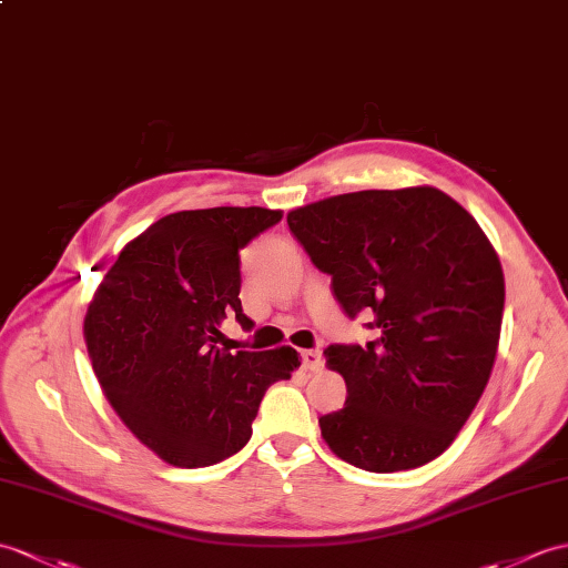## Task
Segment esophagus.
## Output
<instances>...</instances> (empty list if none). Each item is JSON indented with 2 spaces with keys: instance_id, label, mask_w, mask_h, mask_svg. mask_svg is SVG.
I'll return each mask as SVG.
<instances>
[{
  "instance_id": "obj_1",
  "label": "esophagus",
  "mask_w": 568,
  "mask_h": 568,
  "mask_svg": "<svg viewBox=\"0 0 568 568\" xmlns=\"http://www.w3.org/2000/svg\"><path fill=\"white\" fill-rule=\"evenodd\" d=\"M322 363H324V358H322V351H316V348H312V351H302V365H305V371H320L322 367Z\"/></svg>"
}]
</instances>
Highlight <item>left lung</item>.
<instances>
[{
  "mask_svg": "<svg viewBox=\"0 0 568 568\" xmlns=\"http://www.w3.org/2000/svg\"><path fill=\"white\" fill-rule=\"evenodd\" d=\"M287 227L351 320L373 312L377 328L324 351L348 392L320 418L326 445L379 474L443 455L491 377L504 320V271L477 220L414 186L324 197L290 210Z\"/></svg>",
  "mask_w": 568,
  "mask_h": 568,
  "instance_id": "8db88e82",
  "label": "left lung"
}]
</instances>
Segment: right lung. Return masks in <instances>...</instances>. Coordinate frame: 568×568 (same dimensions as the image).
I'll return each mask as SVG.
<instances>
[{"mask_svg": "<svg viewBox=\"0 0 568 568\" xmlns=\"http://www.w3.org/2000/svg\"><path fill=\"white\" fill-rule=\"evenodd\" d=\"M283 217L268 207L181 210L150 224L105 273L84 320L99 385L135 438L174 467H210L252 438L263 394L297 351L217 348L242 326L240 252Z\"/></svg>", "mask_w": 568, "mask_h": 568, "instance_id": "right-lung-1", "label": "right lung"}]
</instances>
